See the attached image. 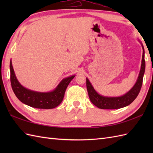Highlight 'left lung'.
I'll use <instances>...</instances> for the list:
<instances>
[{"mask_svg":"<svg viewBox=\"0 0 153 153\" xmlns=\"http://www.w3.org/2000/svg\"><path fill=\"white\" fill-rule=\"evenodd\" d=\"M143 53L142 56L141 67L137 82L133 87V88L126 95L118 97H106L100 95L94 89L89 79L87 78L86 79L87 92H88L90 100L94 105L101 109H118L130 105L137 98L141 88L145 69V52L143 48Z\"/></svg>","mask_w":153,"mask_h":153,"instance_id":"left-lung-1","label":"left lung"}]
</instances>
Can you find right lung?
<instances>
[{
    "label": "right lung",
    "instance_id": "obj_1",
    "mask_svg": "<svg viewBox=\"0 0 153 153\" xmlns=\"http://www.w3.org/2000/svg\"><path fill=\"white\" fill-rule=\"evenodd\" d=\"M10 82L13 91L16 97L23 103L37 108L51 109L58 106L62 101L68 85L75 76L64 79L53 91L39 93L25 89L16 79L12 62L10 63Z\"/></svg>",
    "mask_w": 153,
    "mask_h": 153
}]
</instances>
